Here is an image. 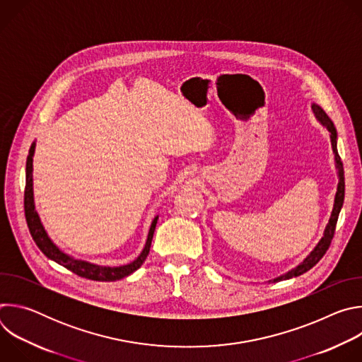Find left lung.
<instances>
[{"label":"left lung","mask_w":362,"mask_h":362,"mask_svg":"<svg viewBox=\"0 0 362 362\" xmlns=\"http://www.w3.org/2000/svg\"><path fill=\"white\" fill-rule=\"evenodd\" d=\"M313 112L315 115V117L321 122L322 126H325L328 129V132L331 133V144H332V151L335 154V166H337V170H338V187H337V194H335V200H334V209H332V214H331V218H329V222L324 230V236L321 238V240L318 242V245L314 247V250L309 253L305 259L293 269H291L289 272H286L285 275H281L278 278L274 279V282H279V281H284V279H291L293 276H299L305 272H308L311 268H314L320 261L321 257L325 255V252L328 250L329 245H331V240L334 238V233H335V226H337V221H338V216H339V212H341V208L344 204V194H345V180H344V168H342V162H341V158L338 154V150H337V130L334 127V123L331 122V119L327 116V113L318 106V105H313Z\"/></svg>","instance_id":"8db88e82"}]
</instances>
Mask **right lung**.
I'll use <instances>...</instances> for the list:
<instances>
[{
    "mask_svg": "<svg viewBox=\"0 0 362 362\" xmlns=\"http://www.w3.org/2000/svg\"><path fill=\"white\" fill-rule=\"evenodd\" d=\"M34 150H35V143L31 144L30 151H28V158H27V166H25V192H24V211H25V219H27V225L30 229V233L35 242V245L40 247V250L49 257L51 261L57 262L59 265L67 268L69 271L74 272L76 275L86 278V279H91V281H100V282H113V281H119L122 278L129 276L130 274H133L134 271H137L143 262L146 261V257L148 255L150 250V245H151V239H153V233L154 229H156V223L159 216H156L153 219L150 229H148V235H147V240L146 245L141 250V253L136 257V259L127 265H122V267H100V265H94L86 261H80V259H74L73 256L64 253L63 250H60L53 240H51L40 221L38 214L35 212V206H34V193H33V156H34Z\"/></svg>",
    "mask_w": 362,
    "mask_h": 362,
    "instance_id": "1",
    "label": "right lung"
}]
</instances>
